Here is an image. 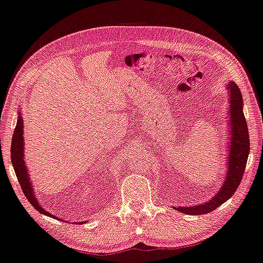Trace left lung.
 <instances>
[{
  "mask_svg": "<svg viewBox=\"0 0 263 263\" xmlns=\"http://www.w3.org/2000/svg\"><path fill=\"white\" fill-rule=\"evenodd\" d=\"M228 90L230 95V147L229 161H228V173L223 185L219 193L213 197L210 201L202 205L192 207H174L176 211L189 215L207 214L220 207L224 201L232 197L235 191L238 189L241 182L242 174L245 172L247 158L250 152V136L247 129L246 119L242 112V97L238 86L235 82L228 83Z\"/></svg>",
  "mask_w": 263,
  "mask_h": 263,
  "instance_id": "obj_1",
  "label": "left lung"
}]
</instances>
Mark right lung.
Listing matches in <instances>:
<instances>
[{"instance_id": "add662e5", "label": "right lung", "mask_w": 263, "mask_h": 263, "mask_svg": "<svg viewBox=\"0 0 263 263\" xmlns=\"http://www.w3.org/2000/svg\"><path fill=\"white\" fill-rule=\"evenodd\" d=\"M24 125H23V119L22 115L18 116V120H17V125L16 128H14L13 135H12V141H11V161H12V166L14 173H16V176L18 178L19 183H21V186L23 189L24 195L26 196L28 201L31 202V205L39 211L41 214H44L47 216H52L54 219H57L56 216H53L50 213L47 212L44 209H42L37 200L34 197V190L31 183V178L28 177V173H27V168L25 166V159H24ZM61 220V219H58ZM82 223H86V222H82Z\"/></svg>"}]
</instances>
